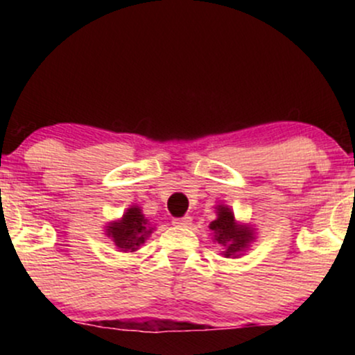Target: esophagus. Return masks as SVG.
I'll list each match as a JSON object with an SVG mask.
<instances>
[{
    "label": "esophagus",
    "instance_id": "obj_1",
    "mask_svg": "<svg viewBox=\"0 0 355 355\" xmlns=\"http://www.w3.org/2000/svg\"><path fill=\"white\" fill-rule=\"evenodd\" d=\"M175 227H190L191 225V217H182V218H173Z\"/></svg>",
    "mask_w": 355,
    "mask_h": 355
}]
</instances>
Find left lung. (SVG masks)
Listing matches in <instances>:
<instances>
[{
	"mask_svg": "<svg viewBox=\"0 0 355 355\" xmlns=\"http://www.w3.org/2000/svg\"><path fill=\"white\" fill-rule=\"evenodd\" d=\"M217 218L210 222L209 229L214 234V242L223 247L222 255L227 259H239L255 242V229L250 223L237 222L234 211L225 203L215 205Z\"/></svg>",
	"mask_w": 355,
	"mask_h": 355,
	"instance_id": "8db88e82",
	"label": "left lung"
}]
</instances>
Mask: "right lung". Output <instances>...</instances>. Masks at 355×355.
<instances>
[{
  "label": "right lung",
  "mask_w": 355,
  "mask_h": 355,
  "mask_svg": "<svg viewBox=\"0 0 355 355\" xmlns=\"http://www.w3.org/2000/svg\"><path fill=\"white\" fill-rule=\"evenodd\" d=\"M155 227L145 217L141 207L130 205L118 220H112L105 225V235L112 239L118 252L133 254L145 240L153 234Z\"/></svg>",
  "instance_id": "obj_1"
}]
</instances>
